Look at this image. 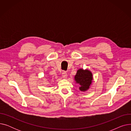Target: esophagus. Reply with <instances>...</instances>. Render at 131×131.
I'll return each mask as SVG.
<instances>
[{"instance_id": "obj_1", "label": "esophagus", "mask_w": 131, "mask_h": 131, "mask_svg": "<svg viewBox=\"0 0 131 131\" xmlns=\"http://www.w3.org/2000/svg\"><path fill=\"white\" fill-rule=\"evenodd\" d=\"M62 77L63 78H66L67 77V74L66 72L64 71L63 73H62Z\"/></svg>"}]
</instances>
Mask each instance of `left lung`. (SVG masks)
<instances>
[{"instance_id":"obj_1","label":"left lung","mask_w":131,"mask_h":131,"mask_svg":"<svg viewBox=\"0 0 131 131\" xmlns=\"http://www.w3.org/2000/svg\"><path fill=\"white\" fill-rule=\"evenodd\" d=\"M74 80L75 83L80 85V87H79L80 90L82 92H85L90 88L92 84L93 75L90 70L80 68L75 75Z\"/></svg>"}]
</instances>
